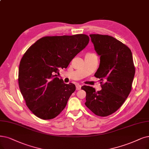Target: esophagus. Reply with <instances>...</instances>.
<instances>
[{
	"label": "esophagus",
	"mask_w": 149,
	"mask_h": 149,
	"mask_svg": "<svg viewBox=\"0 0 149 149\" xmlns=\"http://www.w3.org/2000/svg\"><path fill=\"white\" fill-rule=\"evenodd\" d=\"M81 86L79 84L76 85V90H80L81 89Z\"/></svg>",
	"instance_id": "1"
}]
</instances>
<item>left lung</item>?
I'll return each mask as SVG.
<instances>
[{"label":"left lung","mask_w":149,"mask_h":149,"mask_svg":"<svg viewBox=\"0 0 149 149\" xmlns=\"http://www.w3.org/2000/svg\"><path fill=\"white\" fill-rule=\"evenodd\" d=\"M90 36L100 56L95 76L100 79L102 89L96 91L90 86H83L81 89L86 91L85 106L95 115L106 117L122 106L131 92L135 74L133 55L127 46L112 36Z\"/></svg>","instance_id":"1"}]
</instances>
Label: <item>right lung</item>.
<instances>
[{
	"instance_id": "add662e5",
	"label": "right lung",
	"mask_w": 149,
	"mask_h": 149,
	"mask_svg": "<svg viewBox=\"0 0 149 149\" xmlns=\"http://www.w3.org/2000/svg\"><path fill=\"white\" fill-rule=\"evenodd\" d=\"M89 42L85 34L47 36L31 45L21 58L18 84L26 106L43 120L57 117L75 90L56 77L59 68H66Z\"/></svg>"
}]
</instances>
